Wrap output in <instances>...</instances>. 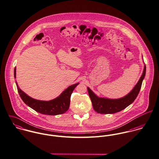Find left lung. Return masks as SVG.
<instances>
[{"mask_svg":"<svg viewBox=\"0 0 159 159\" xmlns=\"http://www.w3.org/2000/svg\"><path fill=\"white\" fill-rule=\"evenodd\" d=\"M145 74L146 65H144L143 74L137 84L130 93L119 99L99 98L96 95L90 88L87 87L88 94L91 99L94 110L101 114H112L120 111L130 105L135 101L139 93Z\"/></svg>","mask_w":159,"mask_h":159,"instance_id":"8db88e82","label":"left lung"}]
</instances>
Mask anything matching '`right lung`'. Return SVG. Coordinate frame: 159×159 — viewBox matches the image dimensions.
Masks as SVG:
<instances>
[{"label": "right lung", "mask_w": 159, "mask_h": 159, "mask_svg": "<svg viewBox=\"0 0 159 159\" xmlns=\"http://www.w3.org/2000/svg\"><path fill=\"white\" fill-rule=\"evenodd\" d=\"M14 76L16 78V68L14 70ZM16 84L20 97L26 105L41 114L57 115L65 113L69 109L71 94L79 83L70 86L57 98L48 101H40L30 97L19 88L17 82H16Z\"/></svg>", "instance_id": "1"}]
</instances>
